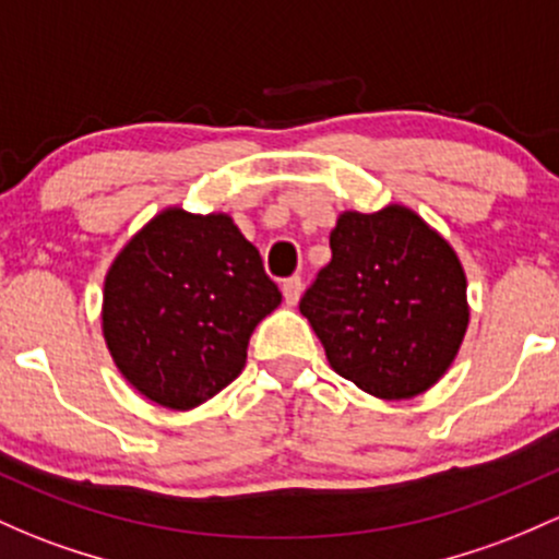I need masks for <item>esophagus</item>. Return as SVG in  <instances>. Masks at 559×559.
Segmentation results:
<instances>
[{"label":"esophagus","mask_w":559,"mask_h":559,"mask_svg":"<svg viewBox=\"0 0 559 559\" xmlns=\"http://www.w3.org/2000/svg\"><path fill=\"white\" fill-rule=\"evenodd\" d=\"M281 289H284L286 305H297L299 295H302V278H299V275H292V278H286L284 284H281Z\"/></svg>","instance_id":"obj_1"}]
</instances>
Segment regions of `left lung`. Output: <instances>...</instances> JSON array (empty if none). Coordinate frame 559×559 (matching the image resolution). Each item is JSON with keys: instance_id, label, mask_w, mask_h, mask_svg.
Wrapping results in <instances>:
<instances>
[{"instance_id": "8db88e82", "label": "left lung", "mask_w": 559, "mask_h": 559, "mask_svg": "<svg viewBox=\"0 0 559 559\" xmlns=\"http://www.w3.org/2000/svg\"><path fill=\"white\" fill-rule=\"evenodd\" d=\"M332 262L299 299L337 374L378 399L428 391L468 326L466 273L452 246L404 205L345 211Z\"/></svg>"}]
</instances>
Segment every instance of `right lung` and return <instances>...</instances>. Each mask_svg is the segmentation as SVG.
Returning a JSON list of instances; mask_svg holds the SVG:
<instances>
[{
  "instance_id": "add662e5",
  "label": "right lung",
  "mask_w": 559,
  "mask_h": 559,
  "mask_svg": "<svg viewBox=\"0 0 559 559\" xmlns=\"http://www.w3.org/2000/svg\"><path fill=\"white\" fill-rule=\"evenodd\" d=\"M278 305L260 251L230 216L166 209L111 262L102 326L141 396L192 409L238 378L251 332Z\"/></svg>"
}]
</instances>
